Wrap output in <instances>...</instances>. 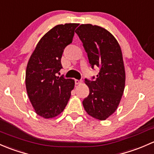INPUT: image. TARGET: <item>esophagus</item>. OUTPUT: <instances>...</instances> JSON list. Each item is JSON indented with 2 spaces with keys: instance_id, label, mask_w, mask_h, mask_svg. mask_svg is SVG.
<instances>
[{
  "instance_id": "esophagus-1",
  "label": "esophagus",
  "mask_w": 154,
  "mask_h": 154,
  "mask_svg": "<svg viewBox=\"0 0 154 154\" xmlns=\"http://www.w3.org/2000/svg\"><path fill=\"white\" fill-rule=\"evenodd\" d=\"M82 80H78V79H75V85H80V84H82Z\"/></svg>"
}]
</instances>
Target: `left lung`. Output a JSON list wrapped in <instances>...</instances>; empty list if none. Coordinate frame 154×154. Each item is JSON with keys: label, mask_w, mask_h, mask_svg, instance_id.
<instances>
[{"label": "left lung", "mask_w": 154, "mask_h": 154, "mask_svg": "<svg viewBox=\"0 0 154 154\" xmlns=\"http://www.w3.org/2000/svg\"><path fill=\"white\" fill-rule=\"evenodd\" d=\"M75 33L83 43L92 69L99 72L94 81L85 79L90 93L82 101L85 110L99 120H105L116 110L125 85V71L121 47L107 29L92 24H82Z\"/></svg>", "instance_id": "obj_1"}]
</instances>
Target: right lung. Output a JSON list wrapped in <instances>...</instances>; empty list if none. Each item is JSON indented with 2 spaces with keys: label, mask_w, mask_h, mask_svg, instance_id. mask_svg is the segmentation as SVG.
Masks as SVG:
<instances>
[{
  "label": "right lung",
  "mask_w": 154,
  "mask_h": 154,
  "mask_svg": "<svg viewBox=\"0 0 154 154\" xmlns=\"http://www.w3.org/2000/svg\"><path fill=\"white\" fill-rule=\"evenodd\" d=\"M79 23L54 26L41 38L32 54L26 70V88L35 111L50 119L59 115L67 104L75 82L56 76L62 68L61 58L72 42Z\"/></svg>",
  "instance_id": "right-lung-1"
}]
</instances>
